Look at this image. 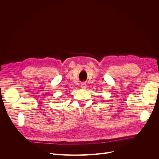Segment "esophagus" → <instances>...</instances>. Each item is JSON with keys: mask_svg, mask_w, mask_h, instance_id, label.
<instances>
[{"mask_svg": "<svg viewBox=\"0 0 159 159\" xmlns=\"http://www.w3.org/2000/svg\"><path fill=\"white\" fill-rule=\"evenodd\" d=\"M86 87H87V85H86V84L85 82H82L81 84V88L82 89H85Z\"/></svg>", "mask_w": 159, "mask_h": 159, "instance_id": "obj_1", "label": "esophagus"}]
</instances>
